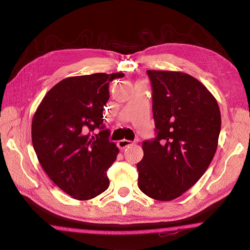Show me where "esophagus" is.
<instances>
[{"label": "esophagus", "mask_w": 250, "mask_h": 250, "mask_svg": "<svg viewBox=\"0 0 250 250\" xmlns=\"http://www.w3.org/2000/svg\"><path fill=\"white\" fill-rule=\"evenodd\" d=\"M130 145H132V142L131 141H128V140H121V141H119L118 142V147L120 148V149H125L126 147H128V146H130Z\"/></svg>", "instance_id": "34e87169"}]
</instances>
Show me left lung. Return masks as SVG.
I'll list each match as a JSON object with an SVG mask.
<instances>
[{
  "label": "left lung",
  "instance_id": "1",
  "mask_svg": "<svg viewBox=\"0 0 250 250\" xmlns=\"http://www.w3.org/2000/svg\"><path fill=\"white\" fill-rule=\"evenodd\" d=\"M152 86L155 139L143 142L139 188L170 201L193 187L216 153L221 113L209 90L190 75L147 71Z\"/></svg>",
  "mask_w": 250,
  "mask_h": 250
}]
</instances>
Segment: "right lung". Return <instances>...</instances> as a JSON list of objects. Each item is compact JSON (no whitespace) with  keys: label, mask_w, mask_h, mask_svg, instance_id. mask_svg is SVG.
I'll return each mask as SVG.
<instances>
[{"label":"right lung","mask_w":250,"mask_h":250,"mask_svg":"<svg viewBox=\"0 0 250 250\" xmlns=\"http://www.w3.org/2000/svg\"><path fill=\"white\" fill-rule=\"evenodd\" d=\"M123 73H96L58 82L43 97L32 120V144L42 169L63 192L88 200L109 187L107 170L119 149L104 129L109 82ZM96 127L102 131L91 135Z\"/></svg>","instance_id":"right-lung-1"}]
</instances>
